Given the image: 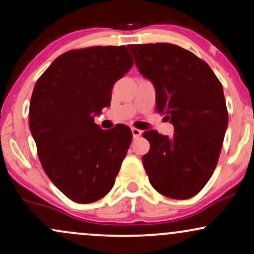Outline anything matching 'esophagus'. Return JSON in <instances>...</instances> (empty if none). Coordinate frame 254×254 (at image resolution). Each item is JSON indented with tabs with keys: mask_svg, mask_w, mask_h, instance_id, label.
<instances>
[{
	"mask_svg": "<svg viewBox=\"0 0 254 254\" xmlns=\"http://www.w3.org/2000/svg\"><path fill=\"white\" fill-rule=\"evenodd\" d=\"M131 131H132L133 138H138V137L142 135V131L139 130V129H137V127H132V129H131Z\"/></svg>",
	"mask_w": 254,
	"mask_h": 254,
	"instance_id": "34e87169",
	"label": "esophagus"
}]
</instances>
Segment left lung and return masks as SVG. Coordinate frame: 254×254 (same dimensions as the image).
<instances>
[{
    "instance_id": "left-lung-1",
    "label": "left lung",
    "mask_w": 254,
    "mask_h": 254,
    "mask_svg": "<svg viewBox=\"0 0 254 254\" xmlns=\"http://www.w3.org/2000/svg\"><path fill=\"white\" fill-rule=\"evenodd\" d=\"M127 48L155 86L156 111L174 127L171 137L143 132L150 149L142 161L151 186L174 199L196 196L216 168L228 125L222 84L208 63L174 44Z\"/></svg>"
}]
</instances>
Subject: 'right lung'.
Instances as JSON below:
<instances>
[{
    "label": "right lung",
    "instance_id": "1",
    "mask_svg": "<svg viewBox=\"0 0 254 254\" xmlns=\"http://www.w3.org/2000/svg\"><path fill=\"white\" fill-rule=\"evenodd\" d=\"M132 65L127 46L76 49L58 56L34 84L28 115L38 156L74 202H95L115 185L132 133L124 124L103 130L94 117Z\"/></svg>",
    "mask_w": 254,
    "mask_h": 254
}]
</instances>
